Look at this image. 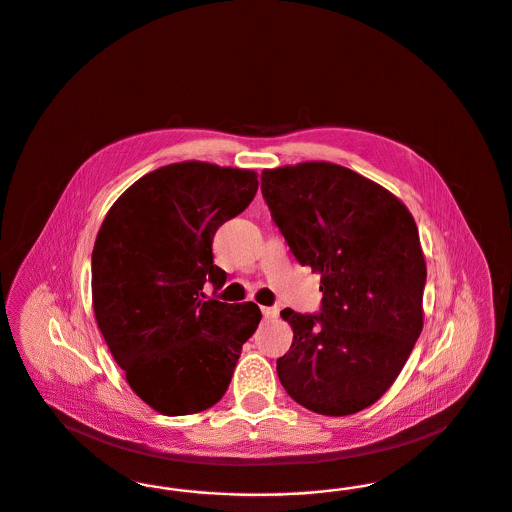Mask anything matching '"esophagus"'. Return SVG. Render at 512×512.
I'll list each match as a JSON object with an SVG mask.
<instances>
[{"mask_svg":"<svg viewBox=\"0 0 512 512\" xmlns=\"http://www.w3.org/2000/svg\"><path fill=\"white\" fill-rule=\"evenodd\" d=\"M261 313H263L265 318H276L278 313H280V309L278 307H261Z\"/></svg>","mask_w":512,"mask_h":512,"instance_id":"1","label":"esophagus"}]
</instances>
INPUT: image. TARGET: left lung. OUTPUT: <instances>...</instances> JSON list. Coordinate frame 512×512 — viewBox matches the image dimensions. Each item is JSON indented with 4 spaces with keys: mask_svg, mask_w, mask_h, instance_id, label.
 Returning a JSON list of instances; mask_svg holds the SVG:
<instances>
[{
    "mask_svg": "<svg viewBox=\"0 0 512 512\" xmlns=\"http://www.w3.org/2000/svg\"><path fill=\"white\" fill-rule=\"evenodd\" d=\"M261 192L322 292L318 315L280 313L293 341L278 378L313 413H359L390 390L422 332L426 263L413 215L380 184L326 161L267 169Z\"/></svg>",
    "mask_w": 512,
    "mask_h": 512,
    "instance_id": "obj_1",
    "label": "left lung"
}]
</instances>
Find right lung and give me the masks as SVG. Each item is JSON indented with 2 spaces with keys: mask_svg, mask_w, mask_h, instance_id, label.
<instances>
[{
  "mask_svg": "<svg viewBox=\"0 0 512 512\" xmlns=\"http://www.w3.org/2000/svg\"><path fill=\"white\" fill-rule=\"evenodd\" d=\"M257 172L184 161L149 172L113 203L92 253V305L126 382L167 416L219 403L242 345L261 322L255 303L205 299L226 282L213 236L257 194Z\"/></svg>",
  "mask_w": 512,
  "mask_h": 512,
  "instance_id": "right-lung-1",
  "label": "right lung"
}]
</instances>
